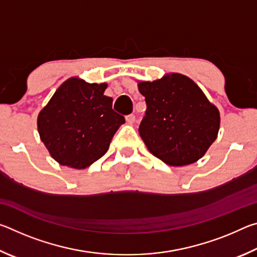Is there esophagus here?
Segmentation results:
<instances>
[{
    "label": "esophagus",
    "instance_id": "obj_1",
    "mask_svg": "<svg viewBox=\"0 0 257 257\" xmlns=\"http://www.w3.org/2000/svg\"><path fill=\"white\" fill-rule=\"evenodd\" d=\"M125 120H127L128 123H134L135 120H136V116H135V114H128L125 115Z\"/></svg>",
    "mask_w": 257,
    "mask_h": 257
}]
</instances>
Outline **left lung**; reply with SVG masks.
Masks as SVG:
<instances>
[{
    "instance_id": "1",
    "label": "left lung",
    "mask_w": 257,
    "mask_h": 257,
    "mask_svg": "<svg viewBox=\"0 0 257 257\" xmlns=\"http://www.w3.org/2000/svg\"><path fill=\"white\" fill-rule=\"evenodd\" d=\"M138 88L146 102L138 132L151 153L173 167L201 159L220 127L219 111L201 88L180 73L139 82Z\"/></svg>"
}]
</instances>
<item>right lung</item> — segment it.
Here are the masks:
<instances>
[{
	"instance_id": "obj_1",
	"label": "right lung",
	"mask_w": 257,
	"mask_h": 257,
	"mask_svg": "<svg viewBox=\"0 0 257 257\" xmlns=\"http://www.w3.org/2000/svg\"><path fill=\"white\" fill-rule=\"evenodd\" d=\"M106 84H87L71 78L54 93L38 115L42 142L60 164L85 169L106 153L124 122L104 95Z\"/></svg>"
}]
</instances>
